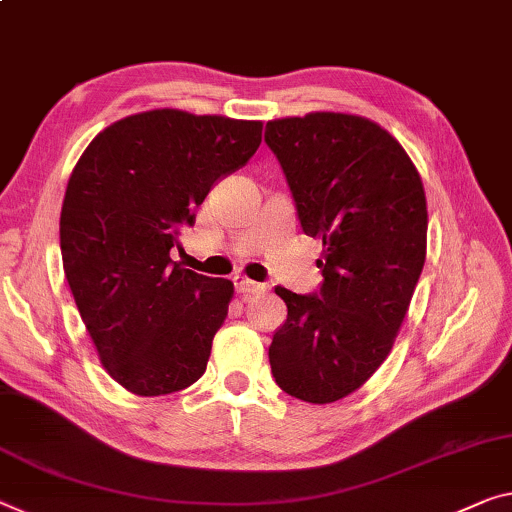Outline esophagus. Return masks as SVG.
Wrapping results in <instances>:
<instances>
[{"label": "esophagus", "instance_id": "obj_1", "mask_svg": "<svg viewBox=\"0 0 512 512\" xmlns=\"http://www.w3.org/2000/svg\"><path fill=\"white\" fill-rule=\"evenodd\" d=\"M233 283H235V290H238L240 295H256V293H263V290H267L265 283H256V281L245 279V277H235Z\"/></svg>", "mask_w": 512, "mask_h": 512}]
</instances>
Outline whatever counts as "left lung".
<instances>
[{"label":"left lung","instance_id":"8db88e82","mask_svg":"<svg viewBox=\"0 0 512 512\" xmlns=\"http://www.w3.org/2000/svg\"><path fill=\"white\" fill-rule=\"evenodd\" d=\"M306 235L322 240L320 290L277 286L288 318L274 332V382L306 403L357 391L391 352L426 263L423 183L403 146L352 114L265 125Z\"/></svg>","mask_w":512,"mask_h":512}]
</instances>
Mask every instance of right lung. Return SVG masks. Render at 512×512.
<instances>
[{
    "instance_id": "1",
    "label": "right lung",
    "mask_w": 512,
    "mask_h": 512,
    "mask_svg": "<svg viewBox=\"0 0 512 512\" xmlns=\"http://www.w3.org/2000/svg\"><path fill=\"white\" fill-rule=\"evenodd\" d=\"M261 132V121L153 109L102 130L70 174L59 222L68 286L102 366L137 396L206 373L233 283L185 270L171 249Z\"/></svg>"
}]
</instances>
